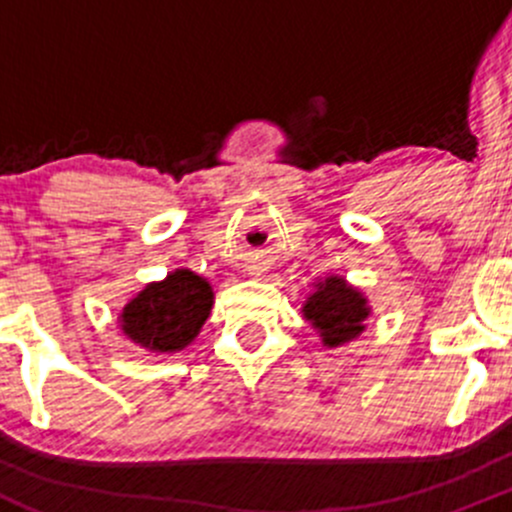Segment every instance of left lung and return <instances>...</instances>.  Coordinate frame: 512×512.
Instances as JSON below:
<instances>
[{
	"instance_id": "left-lung-1",
	"label": "left lung",
	"mask_w": 512,
	"mask_h": 512,
	"mask_svg": "<svg viewBox=\"0 0 512 512\" xmlns=\"http://www.w3.org/2000/svg\"><path fill=\"white\" fill-rule=\"evenodd\" d=\"M312 287L302 304V317L319 334L322 347L337 349L359 339L371 317L364 292L349 285L342 275H327Z\"/></svg>"
}]
</instances>
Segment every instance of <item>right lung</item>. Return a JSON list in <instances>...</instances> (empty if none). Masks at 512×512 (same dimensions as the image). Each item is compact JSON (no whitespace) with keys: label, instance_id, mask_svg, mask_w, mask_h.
Instances as JSON below:
<instances>
[{"label":"right lung","instance_id":"1","mask_svg":"<svg viewBox=\"0 0 512 512\" xmlns=\"http://www.w3.org/2000/svg\"><path fill=\"white\" fill-rule=\"evenodd\" d=\"M215 292L198 272L180 267L148 282L118 312L123 337L148 354H175L195 342L213 309Z\"/></svg>","mask_w":512,"mask_h":512}]
</instances>
